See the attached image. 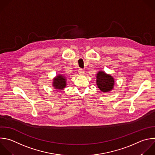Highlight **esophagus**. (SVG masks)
Returning <instances> with one entry per match:
<instances>
[{
  "mask_svg": "<svg viewBox=\"0 0 155 155\" xmlns=\"http://www.w3.org/2000/svg\"><path fill=\"white\" fill-rule=\"evenodd\" d=\"M78 72H79V74H82L84 73V70L82 68H79V69L78 70Z\"/></svg>",
  "mask_w": 155,
  "mask_h": 155,
  "instance_id": "1",
  "label": "esophagus"
}]
</instances>
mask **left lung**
<instances>
[{
  "label": "left lung",
  "instance_id": "1",
  "mask_svg": "<svg viewBox=\"0 0 155 155\" xmlns=\"http://www.w3.org/2000/svg\"><path fill=\"white\" fill-rule=\"evenodd\" d=\"M96 84L98 88L103 92H108L111 90L114 85V79L104 71H99L97 74Z\"/></svg>",
  "mask_w": 155,
  "mask_h": 155
}]
</instances>
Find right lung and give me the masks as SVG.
Wrapping results in <instances>:
<instances>
[{"mask_svg":"<svg viewBox=\"0 0 155 155\" xmlns=\"http://www.w3.org/2000/svg\"><path fill=\"white\" fill-rule=\"evenodd\" d=\"M66 85V78L63 75H58L53 82V86L58 90H63Z\"/></svg>","mask_w":155,"mask_h":155,"instance_id":"1","label":"right lung"}]
</instances>
